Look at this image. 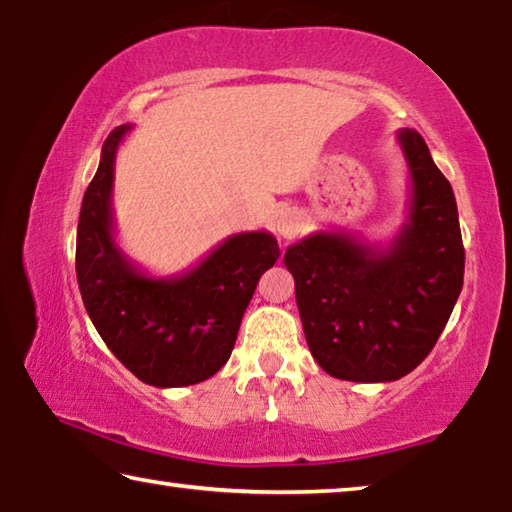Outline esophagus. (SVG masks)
I'll return each instance as SVG.
<instances>
[{
    "label": "esophagus",
    "mask_w": 512,
    "mask_h": 512,
    "mask_svg": "<svg viewBox=\"0 0 512 512\" xmlns=\"http://www.w3.org/2000/svg\"><path fill=\"white\" fill-rule=\"evenodd\" d=\"M277 232L282 239H296L302 232V216L296 210H282L277 216Z\"/></svg>",
    "instance_id": "34e87169"
}]
</instances>
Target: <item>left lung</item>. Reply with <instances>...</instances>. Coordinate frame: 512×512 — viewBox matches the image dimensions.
Segmentation results:
<instances>
[{
	"instance_id": "8db88e82",
	"label": "left lung",
	"mask_w": 512,
	"mask_h": 512,
	"mask_svg": "<svg viewBox=\"0 0 512 512\" xmlns=\"http://www.w3.org/2000/svg\"><path fill=\"white\" fill-rule=\"evenodd\" d=\"M411 198L388 246L316 232L287 248L311 354L345 381H395L420 366L463 289L465 250L456 198L413 128L397 131Z\"/></svg>"
}]
</instances>
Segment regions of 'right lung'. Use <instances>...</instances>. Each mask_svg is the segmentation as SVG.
Here are the masks:
<instances>
[{
	"mask_svg": "<svg viewBox=\"0 0 512 512\" xmlns=\"http://www.w3.org/2000/svg\"><path fill=\"white\" fill-rule=\"evenodd\" d=\"M131 124L103 142L83 196L76 232V280L83 305L110 352L144 384L192 386L216 375L235 348L244 311L264 271L280 257L271 232H241L192 271L151 277L115 241V158Z\"/></svg>",
	"mask_w": 512,
	"mask_h": 512,
	"instance_id": "1",
	"label": "right lung"
}]
</instances>
